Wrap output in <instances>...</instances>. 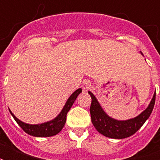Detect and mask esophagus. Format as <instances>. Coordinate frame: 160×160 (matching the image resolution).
Returning <instances> with one entry per match:
<instances>
[{
  "instance_id": "34e87169",
  "label": "esophagus",
  "mask_w": 160,
  "mask_h": 160,
  "mask_svg": "<svg viewBox=\"0 0 160 160\" xmlns=\"http://www.w3.org/2000/svg\"><path fill=\"white\" fill-rule=\"evenodd\" d=\"M91 87V82H90V80H84L82 82V88L84 90H88V89H90Z\"/></svg>"
}]
</instances>
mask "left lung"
Here are the masks:
<instances>
[{"mask_svg": "<svg viewBox=\"0 0 160 160\" xmlns=\"http://www.w3.org/2000/svg\"><path fill=\"white\" fill-rule=\"evenodd\" d=\"M140 54L144 56L141 51ZM88 93L91 96L90 111L93 125L99 133L111 139H124L136 133L144 124V122L149 119L155 103L154 92L148 107L139 115L132 119L119 120L108 115L106 112L103 109L95 95L91 91H88Z\"/></svg>", "mask_w": 160, "mask_h": 160, "instance_id": "8db88e82", "label": "left lung"}]
</instances>
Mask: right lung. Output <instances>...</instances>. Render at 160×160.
I'll list each match as a JSON object with an SVG mask.
<instances>
[{"mask_svg":"<svg viewBox=\"0 0 160 160\" xmlns=\"http://www.w3.org/2000/svg\"><path fill=\"white\" fill-rule=\"evenodd\" d=\"M81 92H82L81 88H79L75 90V92H73L72 95H70V97L68 98V100H66V102L63 107V109H61V111L60 112V114L53 119L44 122L41 124H26L25 122L20 120L18 118H16L15 114L11 112V109L9 108L8 109L12 117L16 121V123L21 126V129H23L26 133L35 137H51L60 133L61 129H63V127L65 126L68 111L70 109L78 95H80Z\"/></svg>","mask_w":160,"mask_h":160,"instance_id":"obj_1","label":"right lung"}]
</instances>
